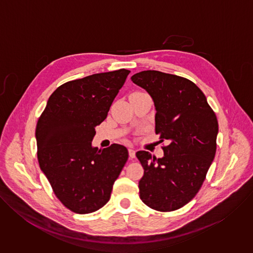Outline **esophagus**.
<instances>
[{"label":"esophagus","mask_w":253,"mask_h":253,"mask_svg":"<svg viewBox=\"0 0 253 253\" xmlns=\"http://www.w3.org/2000/svg\"><path fill=\"white\" fill-rule=\"evenodd\" d=\"M128 152H129V157H130V159H131V160L134 159V158H135V151H134V149H133V148H129V149H128Z\"/></svg>","instance_id":"1"}]
</instances>
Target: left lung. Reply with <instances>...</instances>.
I'll list each match as a JSON object with an SVG mask.
<instances>
[{"mask_svg": "<svg viewBox=\"0 0 253 253\" xmlns=\"http://www.w3.org/2000/svg\"><path fill=\"white\" fill-rule=\"evenodd\" d=\"M131 80L152 97L155 133L168 142L162 158L136 153L144 169L140 198L157 211L177 210L195 197L206 178L216 153L217 118L203 92L186 78L148 70Z\"/></svg>", "mask_w": 253, "mask_h": 253, "instance_id": "1", "label": "left lung"}]
</instances>
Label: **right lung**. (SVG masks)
<instances>
[{"mask_svg":"<svg viewBox=\"0 0 253 253\" xmlns=\"http://www.w3.org/2000/svg\"><path fill=\"white\" fill-rule=\"evenodd\" d=\"M129 73L120 69L66 82L50 96L37 122L40 168L57 198L75 213L97 211L109 201L128 160L119 144L98 150L91 142Z\"/></svg>","mask_w":253,"mask_h":253,"instance_id":"right-lung-1","label":"right lung"}]
</instances>
